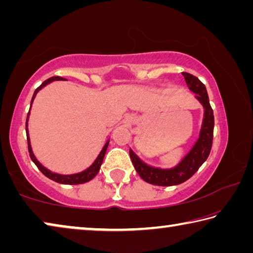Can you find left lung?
Here are the masks:
<instances>
[{
  "mask_svg": "<svg viewBox=\"0 0 253 253\" xmlns=\"http://www.w3.org/2000/svg\"><path fill=\"white\" fill-rule=\"evenodd\" d=\"M188 89L195 93V98L203 106L204 113L202 125H201L199 138L196 139L192 148L184 156L177 165L170 169H162L151 166L143 162L140 158L129 149V155L136 172L145 182L158 186H172L182 184L188 178L193 176L201 165L207 161L212 147L213 129H214V116L213 110L210 106V100L205 85L201 83L199 78L193 75L183 72Z\"/></svg>",
  "mask_w": 253,
  "mask_h": 253,
  "instance_id": "left-lung-1",
  "label": "left lung"
}]
</instances>
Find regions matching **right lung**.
<instances>
[{"mask_svg": "<svg viewBox=\"0 0 253 253\" xmlns=\"http://www.w3.org/2000/svg\"><path fill=\"white\" fill-rule=\"evenodd\" d=\"M58 80H66L65 78H61V77H52V78H49L46 79L44 83H42V84L40 85L39 88L36 89V91L33 93V97H32V100H31V107L33 104V100L34 98H36L37 93L39 92L42 88H44L46 84H49L51 83H53V81H58ZM31 107H30V109H31ZM29 116H30V111L28 114V117H27V124H25V130H27V138H28V148H29V153H30V157H31L32 162L34 164L37 165V168L39 169L42 173H43L46 177L52 179V181L60 183V184H68V185H77V184H84L85 182H89L91 181V179L96 176L99 172L100 169V166L102 164V161H104V157H105V154L107 148H108V144H109V139L107 140L106 144L104 145V147L99 153V155L97 156V158L95 161H93L92 164L89 166L88 169H85L83 172H79V173H76V174H58V173H54V172H51L50 169H48L46 168H44L43 165L41 164V163L37 160L36 155L33 154L32 151V147H31V142H30V136H29V128H28V122H29Z\"/></svg>", "mask_w": 253, "mask_h": 253, "instance_id": "obj_1", "label": "right lung"}]
</instances>
